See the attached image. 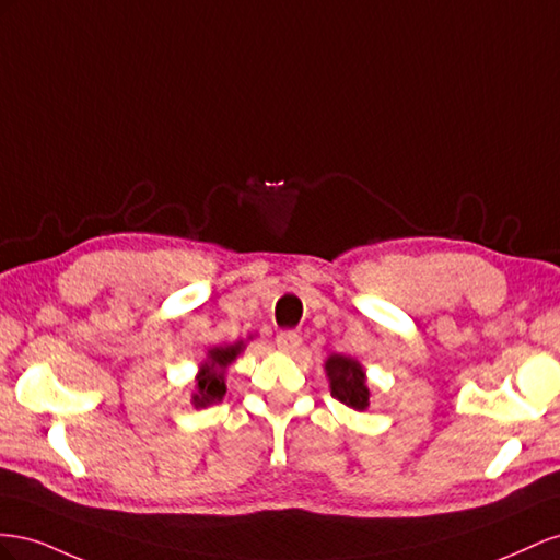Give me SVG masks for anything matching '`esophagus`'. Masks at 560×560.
Instances as JSON below:
<instances>
[{
  "mask_svg": "<svg viewBox=\"0 0 560 560\" xmlns=\"http://www.w3.org/2000/svg\"><path fill=\"white\" fill-rule=\"evenodd\" d=\"M300 345H302V338L293 330H283L277 335V347L279 351H283V354H295Z\"/></svg>",
  "mask_w": 560,
  "mask_h": 560,
  "instance_id": "34e87169",
  "label": "esophagus"
}]
</instances>
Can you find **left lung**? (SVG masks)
<instances>
[{"mask_svg":"<svg viewBox=\"0 0 560 560\" xmlns=\"http://www.w3.org/2000/svg\"><path fill=\"white\" fill-rule=\"evenodd\" d=\"M324 371L330 385V396L338 398L351 410H369L371 406V389L365 369L351 357L330 354L324 363Z\"/></svg>","mask_w":560,"mask_h":560,"instance_id":"obj_1","label":"left lung"}]
</instances>
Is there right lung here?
<instances>
[{
  "instance_id": "obj_1",
  "label": "right lung",
  "mask_w": 560,
  "mask_h": 560,
  "mask_svg": "<svg viewBox=\"0 0 560 560\" xmlns=\"http://www.w3.org/2000/svg\"><path fill=\"white\" fill-rule=\"evenodd\" d=\"M246 349L244 340L234 345H218L206 351V359L199 365L195 377V392H191V406L206 408L220 404L228 392V369L236 361V357Z\"/></svg>"
}]
</instances>
